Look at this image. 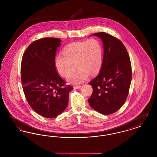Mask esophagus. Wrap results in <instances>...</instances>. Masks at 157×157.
I'll return each instance as SVG.
<instances>
[{"label": "esophagus", "instance_id": "obj_1", "mask_svg": "<svg viewBox=\"0 0 157 157\" xmlns=\"http://www.w3.org/2000/svg\"><path fill=\"white\" fill-rule=\"evenodd\" d=\"M81 88V86H79V85H75V86H74V89H79Z\"/></svg>", "mask_w": 157, "mask_h": 157}]
</instances>
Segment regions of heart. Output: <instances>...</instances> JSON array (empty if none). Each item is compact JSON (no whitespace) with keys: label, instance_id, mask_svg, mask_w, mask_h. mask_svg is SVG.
Here are the masks:
<instances>
[{"label":"heart","instance_id":"1","mask_svg":"<svg viewBox=\"0 0 157 157\" xmlns=\"http://www.w3.org/2000/svg\"><path fill=\"white\" fill-rule=\"evenodd\" d=\"M102 47L97 39L91 38L85 41L72 42L63 50V55H58L55 59L56 68L60 75L67 77L68 81L81 83L89 75L97 74L102 63Z\"/></svg>","mask_w":157,"mask_h":157}]
</instances>
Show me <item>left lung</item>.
<instances>
[{
  "instance_id": "1",
  "label": "left lung",
  "mask_w": 157,
  "mask_h": 157,
  "mask_svg": "<svg viewBox=\"0 0 157 157\" xmlns=\"http://www.w3.org/2000/svg\"><path fill=\"white\" fill-rule=\"evenodd\" d=\"M101 38L104 56L100 72L89 83L93 92L90 106L103 115L119 110L127 99L132 79V68L127 49L118 39L105 32L92 34Z\"/></svg>"
}]
</instances>
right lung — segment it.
<instances>
[{
  "label": "right lung",
  "instance_id": "right-lung-1",
  "mask_svg": "<svg viewBox=\"0 0 157 157\" xmlns=\"http://www.w3.org/2000/svg\"><path fill=\"white\" fill-rule=\"evenodd\" d=\"M61 40L44 37L33 42L23 55L21 81L30 107L39 115L56 118L67 108L72 86L65 85L55 67V55Z\"/></svg>",
  "mask_w": 157,
  "mask_h": 157
}]
</instances>
